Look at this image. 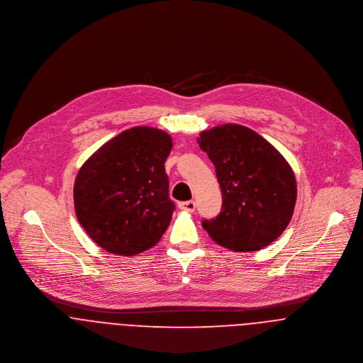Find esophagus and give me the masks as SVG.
Instances as JSON below:
<instances>
[{
    "label": "esophagus",
    "mask_w": 363,
    "mask_h": 363,
    "mask_svg": "<svg viewBox=\"0 0 363 363\" xmlns=\"http://www.w3.org/2000/svg\"><path fill=\"white\" fill-rule=\"evenodd\" d=\"M178 207H179L181 210H186V211H195V208H196V203H195L194 201H181V203L178 204Z\"/></svg>",
    "instance_id": "1"
}]
</instances>
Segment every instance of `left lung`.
<instances>
[{
  "label": "left lung",
  "instance_id": "8db88e82",
  "mask_svg": "<svg viewBox=\"0 0 363 363\" xmlns=\"http://www.w3.org/2000/svg\"><path fill=\"white\" fill-rule=\"evenodd\" d=\"M198 143L216 167L223 207L201 225L211 240L235 252L263 249L289 224L296 181L280 152L255 130L225 123L203 130Z\"/></svg>",
  "mask_w": 363,
  "mask_h": 363
}]
</instances>
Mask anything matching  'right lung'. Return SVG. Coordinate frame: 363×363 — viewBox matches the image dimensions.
I'll return each mask as SVG.
<instances>
[{
  "instance_id": "obj_1",
  "label": "right lung",
  "mask_w": 363,
  "mask_h": 363,
  "mask_svg": "<svg viewBox=\"0 0 363 363\" xmlns=\"http://www.w3.org/2000/svg\"><path fill=\"white\" fill-rule=\"evenodd\" d=\"M171 149L172 139L162 129L135 126L82 165L74 185L75 213L100 247L133 256L160 241L175 210L164 168Z\"/></svg>"
}]
</instances>
